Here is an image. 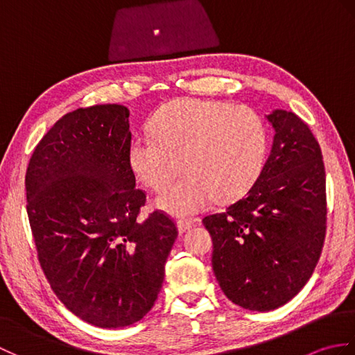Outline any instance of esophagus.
<instances>
[{
    "label": "esophagus",
    "instance_id": "34e87169",
    "mask_svg": "<svg viewBox=\"0 0 355 355\" xmlns=\"http://www.w3.org/2000/svg\"><path fill=\"white\" fill-rule=\"evenodd\" d=\"M192 221L191 220H178V223H177V227H178V232L180 233H184V232H187L189 230L191 227H192Z\"/></svg>",
    "mask_w": 355,
    "mask_h": 355
}]
</instances>
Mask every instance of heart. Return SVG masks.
<instances>
[{
    "label": "heart",
    "mask_w": 355,
    "mask_h": 355,
    "mask_svg": "<svg viewBox=\"0 0 355 355\" xmlns=\"http://www.w3.org/2000/svg\"><path fill=\"white\" fill-rule=\"evenodd\" d=\"M153 134L130 143L128 162L135 178L157 192L172 183L183 162L187 175L155 200V206L172 216L200 214L215 200L239 198L266 160V126L245 105L189 97L173 101L157 112Z\"/></svg>",
    "instance_id": "obj_1"
}]
</instances>
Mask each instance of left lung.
Instances as JSON below:
<instances>
[{
  "mask_svg": "<svg viewBox=\"0 0 355 355\" xmlns=\"http://www.w3.org/2000/svg\"><path fill=\"white\" fill-rule=\"evenodd\" d=\"M273 145L258 180L223 214L202 220L214 241L212 267L233 304L271 311L304 288L327 232V180L310 128L291 111L266 116Z\"/></svg>",
  "mask_w": 355,
  "mask_h": 355,
  "instance_id": "left-lung-1",
  "label": "left lung"
}]
</instances>
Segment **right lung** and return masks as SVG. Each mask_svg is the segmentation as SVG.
I'll return each mask as SVG.
<instances>
[{
  "mask_svg": "<svg viewBox=\"0 0 355 355\" xmlns=\"http://www.w3.org/2000/svg\"><path fill=\"white\" fill-rule=\"evenodd\" d=\"M130 143L123 105L79 108L44 135L26 173L44 275L73 314L101 328H123L148 314L178 236L160 210L139 218L146 195L135 187Z\"/></svg>",
  "mask_w": 355,
  "mask_h": 355,
  "instance_id": "obj_1",
  "label": "right lung"
}]
</instances>
